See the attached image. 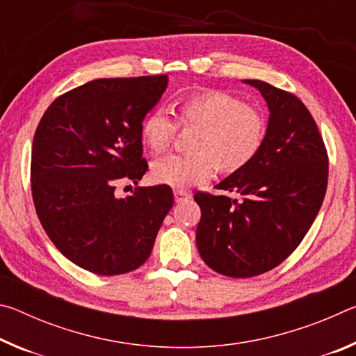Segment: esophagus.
Segmentation results:
<instances>
[{
  "instance_id": "1",
  "label": "esophagus",
  "mask_w": 356,
  "mask_h": 356,
  "mask_svg": "<svg viewBox=\"0 0 356 356\" xmlns=\"http://www.w3.org/2000/svg\"><path fill=\"white\" fill-rule=\"evenodd\" d=\"M190 197H191V193L185 191V190H176V191H174V200H176V202L188 201Z\"/></svg>"
}]
</instances>
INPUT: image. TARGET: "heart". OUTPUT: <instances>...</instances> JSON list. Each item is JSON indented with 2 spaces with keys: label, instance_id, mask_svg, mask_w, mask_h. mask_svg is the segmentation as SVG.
Wrapping results in <instances>:
<instances>
[{
  "label": "heart",
  "instance_id": "obj_1",
  "mask_svg": "<svg viewBox=\"0 0 356 356\" xmlns=\"http://www.w3.org/2000/svg\"><path fill=\"white\" fill-rule=\"evenodd\" d=\"M179 125L196 129L191 154H172L154 161L155 182L172 188L207 182L216 171L236 172L254 160L267 136V119L257 108L231 92L204 89L179 102L177 122L163 108H154L141 122V141L150 152L171 146Z\"/></svg>",
  "mask_w": 356,
  "mask_h": 356
}]
</instances>
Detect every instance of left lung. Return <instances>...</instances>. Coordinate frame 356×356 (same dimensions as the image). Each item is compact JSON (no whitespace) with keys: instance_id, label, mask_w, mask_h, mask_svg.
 <instances>
[{"instance_id":"8db88e82","label":"left lung","mask_w":356,"mask_h":356,"mask_svg":"<svg viewBox=\"0 0 356 356\" xmlns=\"http://www.w3.org/2000/svg\"><path fill=\"white\" fill-rule=\"evenodd\" d=\"M267 100L264 146L251 163L216 188L197 191V251L210 268L231 278L262 275L286 261L309 231L328 184V152L314 118L297 95L246 80Z\"/></svg>"}]
</instances>
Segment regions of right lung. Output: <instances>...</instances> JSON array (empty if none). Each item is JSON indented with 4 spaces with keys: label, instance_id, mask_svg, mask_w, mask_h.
<instances>
[{
    "label": "right lung",
    "instance_id": "1",
    "mask_svg": "<svg viewBox=\"0 0 356 356\" xmlns=\"http://www.w3.org/2000/svg\"><path fill=\"white\" fill-rule=\"evenodd\" d=\"M168 86V75L99 78L59 95L35 129L31 191L47 236L88 272L129 273L147 261L174 204L171 186L120 182L147 171L141 122Z\"/></svg>",
    "mask_w": 356,
    "mask_h": 356
}]
</instances>
